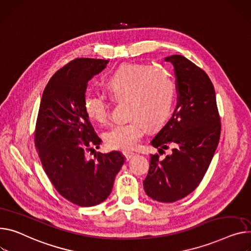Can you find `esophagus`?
<instances>
[{"mask_svg": "<svg viewBox=\"0 0 251 251\" xmlns=\"http://www.w3.org/2000/svg\"><path fill=\"white\" fill-rule=\"evenodd\" d=\"M123 154H124V156H125L126 160H129L130 158H132L133 156H134L136 153L132 152V151H124V152H123Z\"/></svg>", "mask_w": 251, "mask_h": 251, "instance_id": "obj_1", "label": "esophagus"}]
</instances>
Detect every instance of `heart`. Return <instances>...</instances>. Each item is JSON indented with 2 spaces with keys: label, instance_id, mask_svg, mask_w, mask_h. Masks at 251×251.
Returning <instances> with one entry per match:
<instances>
[{
  "label": "heart",
  "instance_id": "b5f03b06",
  "mask_svg": "<svg viewBox=\"0 0 251 251\" xmlns=\"http://www.w3.org/2000/svg\"><path fill=\"white\" fill-rule=\"evenodd\" d=\"M106 88L116 101H125V122L115 124L106 133V142L113 149L130 150L141 141L146 127L162 125L171 116L175 100V82L168 73L149 64L123 65L106 79ZM83 107L91 119L106 123L110 103L100 94H89Z\"/></svg>",
  "mask_w": 251,
  "mask_h": 251
}]
</instances>
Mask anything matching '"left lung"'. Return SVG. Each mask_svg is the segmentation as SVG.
Segmentation results:
<instances>
[{
  "label": "left lung",
  "mask_w": 251,
  "mask_h": 251,
  "mask_svg": "<svg viewBox=\"0 0 251 251\" xmlns=\"http://www.w3.org/2000/svg\"><path fill=\"white\" fill-rule=\"evenodd\" d=\"M164 60L175 68L177 104L151 145L159 152L169 144L174 148L162 160L158 154L150 155L143 187L155 201L173 203L191 194L202 181L219 143L221 123L208 75L182 55Z\"/></svg>",
  "instance_id": "1"
}]
</instances>
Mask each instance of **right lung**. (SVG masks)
<instances>
[{
	"label": "right lung",
	"instance_id": "add662e5",
	"mask_svg": "<svg viewBox=\"0 0 251 251\" xmlns=\"http://www.w3.org/2000/svg\"><path fill=\"white\" fill-rule=\"evenodd\" d=\"M108 62L75 58L57 71L43 91L36 121L35 146L45 174L64 199L80 207L105 201L125 161L119 151L87 158L102 140L83 107L86 90Z\"/></svg>",
	"mask_w": 251,
	"mask_h": 251
}]
</instances>
